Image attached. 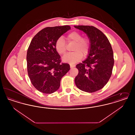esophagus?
<instances>
[{"mask_svg":"<svg viewBox=\"0 0 135 135\" xmlns=\"http://www.w3.org/2000/svg\"><path fill=\"white\" fill-rule=\"evenodd\" d=\"M75 66L74 65L70 64V67L71 68H72L73 67H74Z\"/></svg>","mask_w":135,"mask_h":135,"instance_id":"34e87169","label":"esophagus"}]
</instances>
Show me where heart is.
I'll list each match as a JSON object with an SVG mask.
<instances>
[{"mask_svg":"<svg viewBox=\"0 0 135 135\" xmlns=\"http://www.w3.org/2000/svg\"><path fill=\"white\" fill-rule=\"evenodd\" d=\"M68 42L75 43L73 48L74 52L67 54L64 56L63 61L71 64H75L83 58V56H86L89 52L90 49V41L87 38H83L82 34L78 31H72L67 36ZM55 49L58 53L63 55L66 52V43L63 36L59 37L55 43Z\"/></svg>","mask_w":135,"mask_h":135,"instance_id":"heart-1","label":"heart"}]
</instances>
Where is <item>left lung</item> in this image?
I'll use <instances>...</instances> for the list:
<instances>
[{
  "label": "left lung",
  "instance_id": "left-lung-1",
  "mask_svg": "<svg viewBox=\"0 0 135 135\" xmlns=\"http://www.w3.org/2000/svg\"><path fill=\"white\" fill-rule=\"evenodd\" d=\"M84 32L89 39L88 57L76 66L78 74L75 83L79 90L93 93L101 90L108 83L114 65L113 52L103 32L94 26H74Z\"/></svg>",
  "mask_w": 135,
  "mask_h": 135
}]
</instances>
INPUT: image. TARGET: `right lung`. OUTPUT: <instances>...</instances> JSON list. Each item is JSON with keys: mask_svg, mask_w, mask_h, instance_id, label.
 Here are the masks:
<instances>
[{"mask_svg": "<svg viewBox=\"0 0 135 135\" xmlns=\"http://www.w3.org/2000/svg\"><path fill=\"white\" fill-rule=\"evenodd\" d=\"M69 26L46 27L33 38L27 53V71L36 89L51 94L60 86L62 77L70 70V65L61 63L55 49L57 39L70 29Z\"/></svg>", "mask_w": 135, "mask_h": 135, "instance_id": "obj_1", "label": "right lung"}]
</instances>
